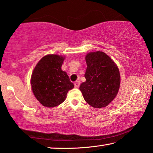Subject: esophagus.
Segmentation results:
<instances>
[{"instance_id": "34e87169", "label": "esophagus", "mask_w": 153, "mask_h": 153, "mask_svg": "<svg viewBox=\"0 0 153 153\" xmlns=\"http://www.w3.org/2000/svg\"><path fill=\"white\" fill-rule=\"evenodd\" d=\"M79 85H80V82H79V80H77L74 82V85H75V87H76V88H78Z\"/></svg>"}]
</instances>
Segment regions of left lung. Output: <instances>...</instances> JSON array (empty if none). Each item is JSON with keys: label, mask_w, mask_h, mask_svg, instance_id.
<instances>
[{"label": "left lung", "mask_w": 153, "mask_h": 153, "mask_svg": "<svg viewBox=\"0 0 153 153\" xmlns=\"http://www.w3.org/2000/svg\"><path fill=\"white\" fill-rule=\"evenodd\" d=\"M85 59L87 64L86 81L81 84L79 90L91 106L95 108L106 107L119 91V68L108 55L100 51L88 53Z\"/></svg>", "instance_id": "1"}]
</instances>
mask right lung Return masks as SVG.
<instances>
[{
  "label": "right lung",
  "mask_w": 153,
  "mask_h": 153,
  "mask_svg": "<svg viewBox=\"0 0 153 153\" xmlns=\"http://www.w3.org/2000/svg\"><path fill=\"white\" fill-rule=\"evenodd\" d=\"M64 58L57 55L44 56L38 62L31 77L32 89L42 105L54 107L63 102L74 87L66 72L61 69Z\"/></svg>",
  "instance_id": "obj_1"
}]
</instances>
